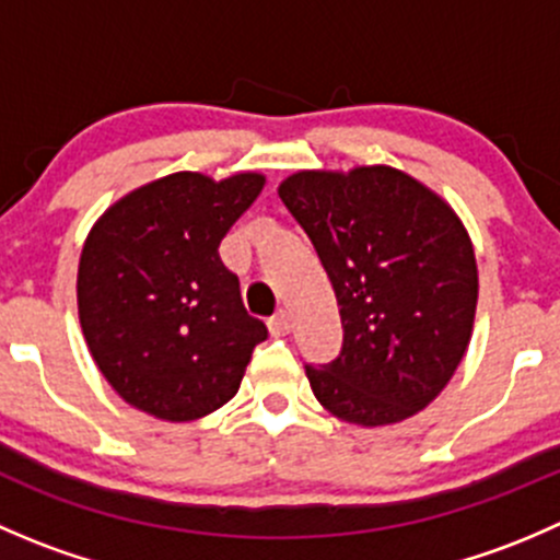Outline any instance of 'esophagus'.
I'll return each mask as SVG.
<instances>
[{"label": "esophagus", "instance_id": "esophagus-1", "mask_svg": "<svg viewBox=\"0 0 560 560\" xmlns=\"http://www.w3.org/2000/svg\"><path fill=\"white\" fill-rule=\"evenodd\" d=\"M268 330H270V336H287V332L292 330V316L287 314V312H279L276 316H270V322H268Z\"/></svg>", "mask_w": 560, "mask_h": 560}]
</instances>
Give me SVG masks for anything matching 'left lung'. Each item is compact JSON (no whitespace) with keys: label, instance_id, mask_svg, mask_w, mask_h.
<instances>
[{"label":"left lung","instance_id":"8db88e82","mask_svg":"<svg viewBox=\"0 0 560 560\" xmlns=\"http://www.w3.org/2000/svg\"><path fill=\"white\" fill-rule=\"evenodd\" d=\"M279 197L312 238L343 325L341 354L306 365L316 400L363 428L425 409L460 365L477 312V259L457 213L387 165L301 171Z\"/></svg>","mask_w":560,"mask_h":560}]
</instances>
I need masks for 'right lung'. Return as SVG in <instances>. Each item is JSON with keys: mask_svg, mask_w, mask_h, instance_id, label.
<instances>
[{"mask_svg": "<svg viewBox=\"0 0 560 560\" xmlns=\"http://www.w3.org/2000/svg\"><path fill=\"white\" fill-rule=\"evenodd\" d=\"M265 175L173 173L97 219L78 265V316L107 385L129 406L189 422L238 393L268 327L246 314L219 244Z\"/></svg>", "mask_w": 560, "mask_h": 560, "instance_id": "add662e5", "label": "right lung"}]
</instances>
